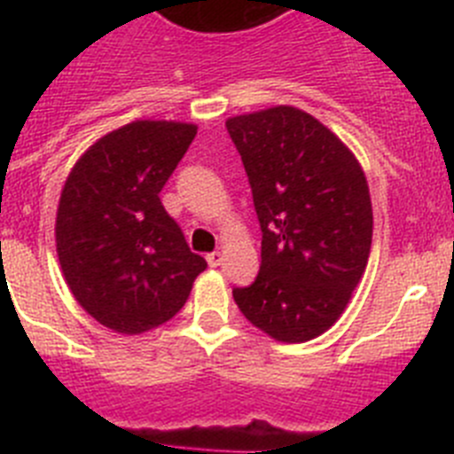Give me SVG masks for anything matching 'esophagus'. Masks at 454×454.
I'll return each instance as SVG.
<instances>
[{
    "mask_svg": "<svg viewBox=\"0 0 454 454\" xmlns=\"http://www.w3.org/2000/svg\"><path fill=\"white\" fill-rule=\"evenodd\" d=\"M207 262L211 268H218L223 263V252H211V254H207Z\"/></svg>",
    "mask_w": 454,
    "mask_h": 454,
    "instance_id": "34e87169",
    "label": "esophagus"
}]
</instances>
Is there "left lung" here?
Listing matches in <instances>:
<instances>
[{
  "mask_svg": "<svg viewBox=\"0 0 454 454\" xmlns=\"http://www.w3.org/2000/svg\"><path fill=\"white\" fill-rule=\"evenodd\" d=\"M262 227V266L234 300L277 340L316 339L366 270L372 208L362 166L327 127L293 106L227 120Z\"/></svg>",
  "mask_w": 454,
  "mask_h": 454,
  "instance_id": "left-lung-1",
  "label": "left lung"
}]
</instances>
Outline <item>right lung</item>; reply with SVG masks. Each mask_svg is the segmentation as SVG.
<instances>
[{
  "mask_svg": "<svg viewBox=\"0 0 454 454\" xmlns=\"http://www.w3.org/2000/svg\"><path fill=\"white\" fill-rule=\"evenodd\" d=\"M195 134L138 120L98 140L67 177L59 262L77 302L111 330L140 334L170 320L207 268L159 198Z\"/></svg>",
  "mask_w": 454,
  "mask_h": 454,
  "instance_id": "1",
  "label": "right lung"
}]
</instances>
